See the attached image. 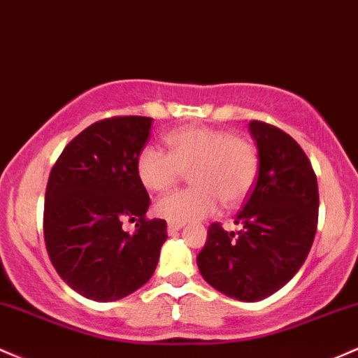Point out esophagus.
<instances>
[{
    "label": "esophagus",
    "mask_w": 358,
    "mask_h": 358,
    "mask_svg": "<svg viewBox=\"0 0 358 358\" xmlns=\"http://www.w3.org/2000/svg\"><path fill=\"white\" fill-rule=\"evenodd\" d=\"M184 227V223H169L167 224V231H169V235H176V233H178L180 228Z\"/></svg>",
    "instance_id": "obj_1"
}]
</instances>
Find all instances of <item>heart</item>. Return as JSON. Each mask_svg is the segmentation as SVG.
I'll return each mask as SVG.
<instances>
[{"instance_id": "heart-1", "label": "heart", "mask_w": 358, "mask_h": 358, "mask_svg": "<svg viewBox=\"0 0 358 358\" xmlns=\"http://www.w3.org/2000/svg\"><path fill=\"white\" fill-rule=\"evenodd\" d=\"M169 152L147 145L136 157V176L147 189L167 191L191 171L194 186L171 192L155 203V213L172 223L210 216L247 198L259 172V154L250 140L230 131L192 127L166 136Z\"/></svg>"}]
</instances>
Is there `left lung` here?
<instances>
[{
  "mask_svg": "<svg viewBox=\"0 0 358 358\" xmlns=\"http://www.w3.org/2000/svg\"><path fill=\"white\" fill-rule=\"evenodd\" d=\"M259 150V176L235 223L208 228L198 267L211 287L238 301L266 299L304 264L318 224V182L299 143L264 122L248 125Z\"/></svg>",
  "mask_w": 358,
  "mask_h": 358,
  "instance_id": "obj_1",
  "label": "left lung"
}]
</instances>
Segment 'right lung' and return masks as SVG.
<instances>
[{"label":"right lung","mask_w":358,"mask_h":358,"mask_svg":"<svg viewBox=\"0 0 358 358\" xmlns=\"http://www.w3.org/2000/svg\"><path fill=\"white\" fill-rule=\"evenodd\" d=\"M152 118L115 116L71 140L52 167L45 191L43 236L67 286L92 301L122 299L154 275L166 220H147L150 198L136 157ZM136 221L135 234L122 230Z\"/></svg>","instance_id":"obj_1"}]
</instances>
